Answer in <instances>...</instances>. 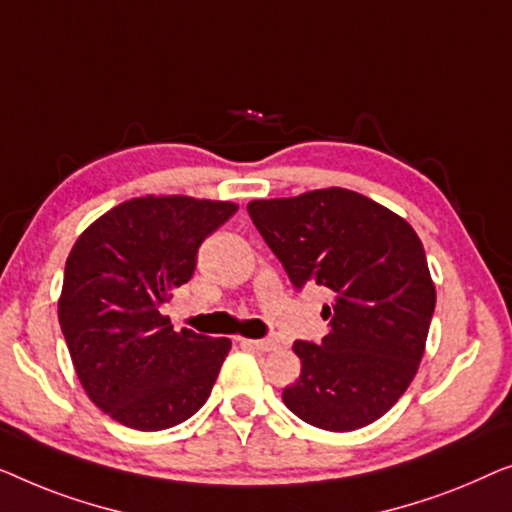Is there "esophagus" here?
Returning <instances> with one entry per match:
<instances>
[{"label":"esophagus","instance_id":"esophagus-1","mask_svg":"<svg viewBox=\"0 0 512 512\" xmlns=\"http://www.w3.org/2000/svg\"><path fill=\"white\" fill-rule=\"evenodd\" d=\"M246 343L259 352H273L278 348V343L273 341V338H253V341H246Z\"/></svg>","mask_w":512,"mask_h":512}]
</instances>
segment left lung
Masks as SVG:
<instances>
[{"instance_id":"8db88e82","label":"left lung","mask_w":512,"mask_h":512,"mask_svg":"<svg viewBox=\"0 0 512 512\" xmlns=\"http://www.w3.org/2000/svg\"><path fill=\"white\" fill-rule=\"evenodd\" d=\"M248 213L297 290L334 294L320 343L294 341L301 376L283 401L301 420L352 431L383 417L415 378L436 287L413 227L343 187L257 199Z\"/></svg>"}]
</instances>
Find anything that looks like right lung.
<instances>
[{
  "mask_svg": "<svg viewBox=\"0 0 512 512\" xmlns=\"http://www.w3.org/2000/svg\"><path fill=\"white\" fill-rule=\"evenodd\" d=\"M236 211L232 201L178 194L129 199L71 248L57 318L83 390L115 422L160 431L206 403L232 341L174 331L160 306Z\"/></svg>",
  "mask_w": 512,
  "mask_h": 512,
  "instance_id": "add662e5",
  "label": "right lung"
}]
</instances>
